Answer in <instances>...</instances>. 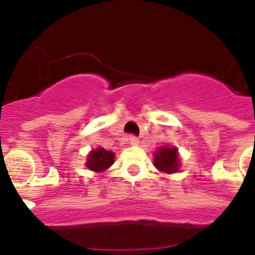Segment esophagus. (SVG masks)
<instances>
[{
  "label": "esophagus",
  "instance_id": "34e87169",
  "mask_svg": "<svg viewBox=\"0 0 255 255\" xmlns=\"http://www.w3.org/2000/svg\"><path fill=\"white\" fill-rule=\"evenodd\" d=\"M129 141H130V144H131V145H138V144H139V138H136L135 135H130Z\"/></svg>",
  "mask_w": 255,
  "mask_h": 255
}]
</instances>
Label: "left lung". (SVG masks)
Instances as JSON below:
<instances>
[{
    "instance_id": "left-lung-1",
    "label": "left lung",
    "mask_w": 255,
    "mask_h": 255,
    "mask_svg": "<svg viewBox=\"0 0 255 255\" xmlns=\"http://www.w3.org/2000/svg\"><path fill=\"white\" fill-rule=\"evenodd\" d=\"M154 166L161 172L173 173L180 170V158L176 147H159L154 152Z\"/></svg>"
}]
</instances>
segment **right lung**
Instances as JSON below:
<instances>
[{
  "mask_svg": "<svg viewBox=\"0 0 255 255\" xmlns=\"http://www.w3.org/2000/svg\"><path fill=\"white\" fill-rule=\"evenodd\" d=\"M115 161V153L106 150L105 148H97V149L92 150L88 154L87 158V166L89 170L94 171V172H103L107 170L110 166H112Z\"/></svg>",
  "mask_w": 255,
  "mask_h": 255,
  "instance_id": "1",
  "label": "right lung"
}]
</instances>
